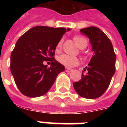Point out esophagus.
<instances>
[{
  "label": "esophagus",
  "mask_w": 127,
  "mask_h": 127,
  "mask_svg": "<svg viewBox=\"0 0 127 127\" xmlns=\"http://www.w3.org/2000/svg\"><path fill=\"white\" fill-rule=\"evenodd\" d=\"M66 72H71L72 70L71 68H66Z\"/></svg>",
  "instance_id": "obj_1"
}]
</instances>
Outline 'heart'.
<instances>
[{
    "mask_svg": "<svg viewBox=\"0 0 127 127\" xmlns=\"http://www.w3.org/2000/svg\"><path fill=\"white\" fill-rule=\"evenodd\" d=\"M74 39L78 47L80 49H84L88 45V40L84 37L75 36L74 37ZM63 39H61L58 42L57 47H56L57 51H59L61 49L62 46H63ZM58 61L61 64H62L63 65L68 68L75 66L78 65L80 63L78 58L73 57V56L68 55L66 54H63V55L59 56L58 57Z\"/></svg>",
    "mask_w": 127,
    "mask_h": 127,
    "instance_id": "b5f03b06",
    "label": "heart"
}]
</instances>
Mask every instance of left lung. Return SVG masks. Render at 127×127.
I'll return each instance as SVG.
<instances>
[{"label": "left lung", "instance_id": "left-lung-1", "mask_svg": "<svg viewBox=\"0 0 127 127\" xmlns=\"http://www.w3.org/2000/svg\"><path fill=\"white\" fill-rule=\"evenodd\" d=\"M86 35L92 45L94 55L88 65L82 71L81 80L74 82L78 94L87 99H95L102 95L108 88L115 72L116 55L108 37L95 27L80 30Z\"/></svg>", "mask_w": 127, "mask_h": 127}]
</instances>
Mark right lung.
I'll return each mask as SVG.
<instances>
[{"instance_id": "add662e5", "label": "right lung", "mask_w": 127, "mask_h": 127, "mask_svg": "<svg viewBox=\"0 0 127 127\" xmlns=\"http://www.w3.org/2000/svg\"><path fill=\"white\" fill-rule=\"evenodd\" d=\"M66 32L64 28L35 26L17 41L11 53L10 70L22 94L30 97L42 96L51 88L58 74L64 70L54 56L57 45ZM48 60L52 62L50 67L43 64Z\"/></svg>"}]
</instances>
